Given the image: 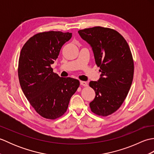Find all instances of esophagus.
I'll use <instances>...</instances> for the list:
<instances>
[{"label": "esophagus", "instance_id": "esophagus-1", "mask_svg": "<svg viewBox=\"0 0 154 154\" xmlns=\"http://www.w3.org/2000/svg\"><path fill=\"white\" fill-rule=\"evenodd\" d=\"M80 84H81L82 86H83V87H87V86H88V83H87V82H85V81H80Z\"/></svg>", "mask_w": 154, "mask_h": 154}]
</instances>
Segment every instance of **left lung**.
Here are the masks:
<instances>
[{
	"label": "left lung",
	"instance_id": "left-lung-1",
	"mask_svg": "<svg viewBox=\"0 0 154 154\" xmlns=\"http://www.w3.org/2000/svg\"><path fill=\"white\" fill-rule=\"evenodd\" d=\"M92 47L101 77L91 81L96 96L89 106L96 115L107 116L115 112L126 98L134 77V60L125 39L117 31L96 26L78 31Z\"/></svg>",
	"mask_w": 154,
	"mask_h": 154
}]
</instances>
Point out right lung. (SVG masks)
<instances>
[{
	"mask_svg": "<svg viewBox=\"0 0 154 154\" xmlns=\"http://www.w3.org/2000/svg\"><path fill=\"white\" fill-rule=\"evenodd\" d=\"M71 36L69 32H40L26 42L20 54V85L31 106L44 119L55 120L63 116L80 85L79 80L60 77L51 67Z\"/></svg>",
	"mask_w": 154,
	"mask_h": 154,
	"instance_id": "obj_1",
	"label": "right lung"
}]
</instances>
